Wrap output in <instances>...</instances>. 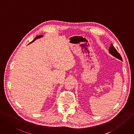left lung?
Listing matches in <instances>:
<instances>
[{"instance_id":"obj_1","label":"left lung","mask_w":134,"mask_h":134,"mask_svg":"<svg viewBox=\"0 0 134 134\" xmlns=\"http://www.w3.org/2000/svg\"><path fill=\"white\" fill-rule=\"evenodd\" d=\"M109 53L111 54H112L113 56H114L116 58L120 59L121 61H122V59L121 56H120V54L117 51V50L115 48V47L113 46L112 43L111 44V45L109 47Z\"/></svg>"}]
</instances>
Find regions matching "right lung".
I'll return each mask as SVG.
<instances>
[{
	"label": "right lung",
	"mask_w": 134,
	"mask_h": 134,
	"mask_svg": "<svg viewBox=\"0 0 134 134\" xmlns=\"http://www.w3.org/2000/svg\"><path fill=\"white\" fill-rule=\"evenodd\" d=\"M43 36V35H38V36H36L35 38H34V40H33L30 42V43H32V42H33L34 41H35L36 40V39H37V38H40V37H42ZM29 43V44H30Z\"/></svg>",
	"instance_id": "obj_1"
}]
</instances>
